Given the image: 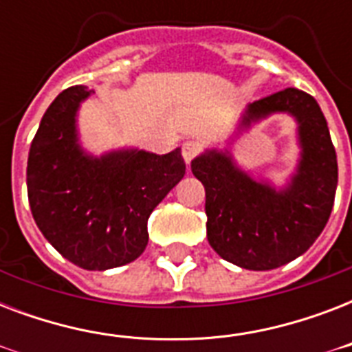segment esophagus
<instances>
[{"mask_svg": "<svg viewBox=\"0 0 352 352\" xmlns=\"http://www.w3.org/2000/svg\"><path fill=\"white\" fill-rule=\"evenodd\" d=\"M181 153L182 157H184V160H186V164H190V162L201 153V144L195 142V140H186V142L182 144Z\"/></svg>", "mask_w": 352, "mask_h": 352, "instance_id": "obj_1", "label": "esophagus"}]
</instances>
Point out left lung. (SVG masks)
Segmentation results:
<instances>
[{
  "instance_id": "1",
  "label": "left lung",
  "mask_w": 352,
  "mask_h": 352,
  "mask_svg": "<svg viewBox=\"0 0 352 352\" xmlns=\"http://www.w3.org/2000/svg\"><path fill=\"white\" fill-rule=\"evenodd\" d=\"M287 111L300 124L301 160L289 188L276 192L252 181L217 151L192 162L206 192V235L223 259L248 270H272L305 254L327 225L338 184V162L327 120L305 91H278L248 106L243 126Z\"/></svg>"
}]
</instances>
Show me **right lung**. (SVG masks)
Returning a JSON list of instances; mask_svg holds the SVG:
<instances>
[{
  "label": "right lung",
  "mask_w": 352,
  "mask_h": 352,
  "mask_svg": "<svg viewBox=\"0 0 352 352\" xmlns=\"http://www.w3.org/2000/svg\"><path fill=\"white\" fill-rule=\"evenodd\" d=\"M91 93L73 85L49 106L30 144L27 193L36 225L65 259L107 270L142 254L149 215L184 177L186 164L181 149L85 155L74 117Z\"/></svg>",
  "instance_id": "right-lung-1"
}]
</instances>
